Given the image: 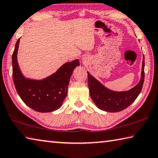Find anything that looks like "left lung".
Masks as SVG:
<instances>
[{
    "label": "left lung",
    "mask_w": 158,
    "mask_h": 158,
    "mask_svg": "<svg viewBox=\"0 0 158 158\" xmlns=\"http://www.w3.org/2000/svg\"><path fill=\"white\" fill-rule=\"evenodd\" d=\"M144 81V56H143L141 79L135 86L131 90L116 92L106 88L88 73V87L91 99L99 109L102 110L116 113L128 107L142 90Z\"/></svg>",
    "instance_id": "1"
}]
</instances>
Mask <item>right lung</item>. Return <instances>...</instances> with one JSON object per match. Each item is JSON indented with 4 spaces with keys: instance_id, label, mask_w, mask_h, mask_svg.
Here are the masks:
<instances>
[{
    "instance_id": "1",
    "label": "right lung",
    "mask_w": 158,
    "mask_h": 158,
    "mask_svg": "<svg viewBox=\"0 0 158 158\" xmlns=\"http://www.w3.org/2000/svg\"><path fill=\"white\" fill-rule=\"evenodd\" d=\"M20 39L12 54V77L17 93L25 104L40 113H50L61 106L67 96L68 86L78 59L65 63L56 73L43 80L27 79L23 75L17 61Z\"/></svg>"
}]
</instances>
